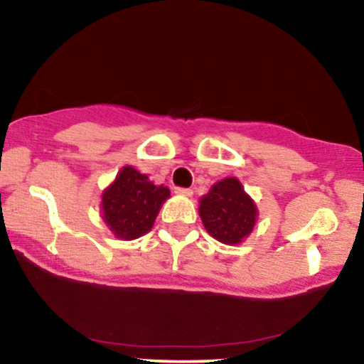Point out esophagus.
<instances>
[{
	"mask_svg": "<svg viewBox=\"0 0 364 364\" xmlns=\"http://www.w3.org/2000/svg\"><path fill=\"white\" fill-rule=\"evenodd\" d=\"M174 191H176L178 195H183V196H191V193H193V191H191L190 188H181V186L174 188Z\"/></svg>",
	"mask_w": 364,
	"mask_h": 364,
	"instance_id": "1",
	"label": "esophagus"
}]
</instances>
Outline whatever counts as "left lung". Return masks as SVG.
<instances>
[{
	"instance_id": "left-lung-1",
	"label": "left lung",
	"mask_w": 364,
	"mask_h": 364,
	"mask_svg": "<svg viewBox=\"0 0 364 364\" xmlns=\"http://www.w3.org/2000/svg\"><path fill=\"white\" fill-rule=\"evenodd\" d=\"M200 217L215 240L225 245H236L252 232L257 207L236 178H225L215 183L202 198Z\"/></svg>"
}]
</instances>
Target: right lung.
<instances>
[{
  "label": "right lung",
  "instance_id": "add662e5",
  "mask_svg": "<svg viewBox=\"0 0 364 364\" xmlns=\"http://www.w3.org/2000/svg\"><path fill=\"white\" fill-rule=\"evenodd\" d=\"M169 196L166 186H156L145 174L127 166L104 191V220L123 240H135L150 231L159 208Z\"/></svg>",
  "mask_w": 364,
  "mask_h": 364
}]
</instances>
